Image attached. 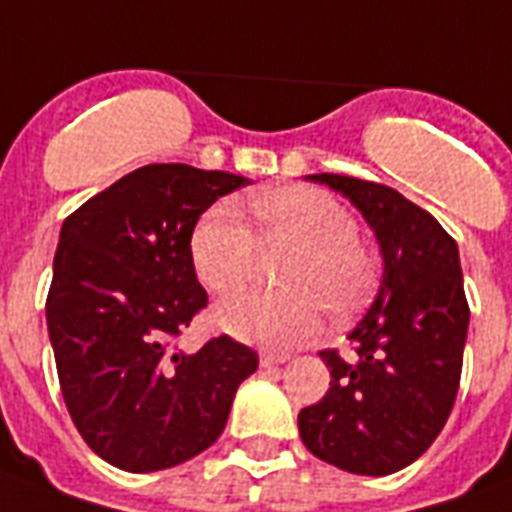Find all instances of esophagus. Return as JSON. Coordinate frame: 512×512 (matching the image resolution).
Masks as SVG:
<instances>
[{
  "label": "esophagus",
  "mask_w": 512,
  "mask_h": 512,
  "mask_svg": "<svg viewBox=\"0 0 512 512\" xmlns=\"http://www.w3.org/2000/svg\"><path fill=\"white\" fill-rule=\"evenodd\" d=\"M289 352H276V350H265V352H260V365H263V368H273V365H281V363H286V360H289Z\"/></svg>",
  "instance_id": "1"
}]
</instances>
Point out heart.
<instances>
[{"label":"heart","mask_w":512,"mask_h":512,"mask_svg":"<svg viewBox=\"0 0 512 512\" xmlns=\"http://www.w3.org/2000/svg\"><path fill=\"white\" fill-rule=\"evenodd\" d=\"M265 244L297 247L284 268V292L247 294L218 310V323L236 339L294 347L318 334L326 304L347 318L376 286V260L357 239V220L328 191L278 186L255 199ZM191 263L215 294L242 292L257 260V236L239 207L218 202L199 215L189 239Z\"/></svg>","instance_id":"b5f03b06"}]
</instances>
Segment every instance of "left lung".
<instances>
[{"label": "left lung", "instance_id": "left-lung-1", "mask_svg": "<svg viewBox=\"0 0 512 512\" xmlns=\"http://www.w3.org/2000/svg\"><path fill=\"white\" fill-rule=\"evenodd\" d=\"M307 178L363 213L384 273L347 336L355 355L321 352L331 386L299 410V436L315 458L342 471L389 476L429 450L455 405L471 318L458 244L389 186L336 173Z\"/></svg>", "mask_w": 512, "mask_h": 512}]
</instances>
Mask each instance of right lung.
<instances>
[{"mask_svg": "<svg viewBox=\"0 0 512 512\" xmlns=\"http://www.w3.org/2000/svg\"><path fill=\"white\" fill-rule=\"evenodd\" d=\"M247 184L226 170L144 165L62 223L49 342L76 429L120 471H162L205 452L257 371V352L231 336L173 350L207 305L191 231L215 199Z\"/></svg>", "mask_w": 512, "mask_h": 512, "instance_id": "obj_1", "label": "right lung"}]
</instances>
